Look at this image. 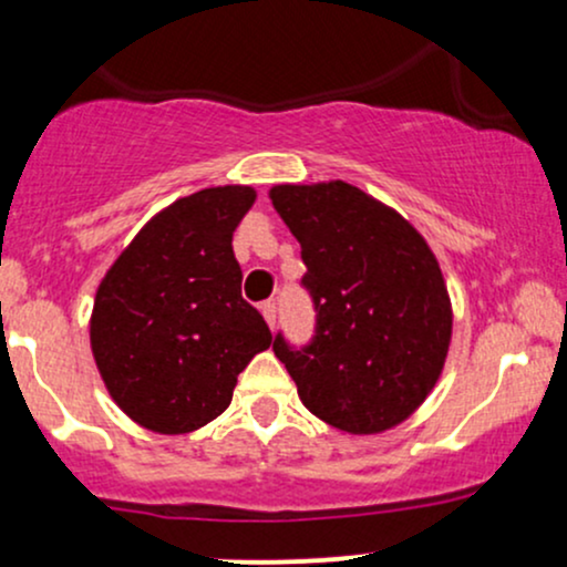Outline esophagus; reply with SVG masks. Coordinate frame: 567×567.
I'll use <instances>...</instances> for the list:
<instances>
[{
	"label": "esophagus",
	"mask_w": 567,
	"mask_h": 567,
	"mask_svg": "<svg viewBox=\"0 0 567 567\" xmlns=\"http://www.w3.org/2000/svg\"><path fill=\"white\" fill-rule=\"evenodd\" d=\"M261 315H264L266 324H269V328L275 330V324H277V303L275 301H264L261 303Z\"/></svg>",
	"instance_id": "esophagus-1"
}]
</instances>
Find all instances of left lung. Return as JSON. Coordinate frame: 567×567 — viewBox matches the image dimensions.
<instances>
[{
    "label": "left lung",
    "mask_w": 567,
    "mask_h": 567,
    "mask_svg": "<svg viewBox=\"0 0 567 567\" xmlns=\"http://www.w3.org/2000/svg\"><path fill=\"white\" fill-rule=\"evenodd\" d=\"M279 218L301 243L317 336L275 354L317 419L381 434L415 413L445 368L453 306L437 256L394 207L347 181L279 184Z\"/></svg>",
    "instance_id": "obj_1"
}]
</instances>
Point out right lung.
Returning <instances> with one entry per match:
<instances>
[{"mask_svg":"<svg viewBox=\"0 0 567 567\" xmlns=\"http://www.w3.org/2000/svg\"><path fill=\"white\" fill-rule=\"evenodd\" d=\"M252 186H210L148 220L101 279L90 349L112 400L157 434L197 432L229 408L237 375L271 347L243 298L234 229Z\"/></svg>","mask_w":567,"mask_h":567,"instance_id":"obj_1","label":"right lung"}]
</instances>
